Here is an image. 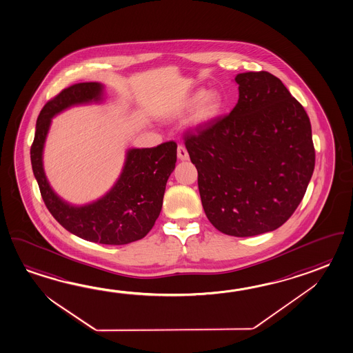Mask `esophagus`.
I'll return each mask as SVG.
<instances>
[{
  "mask_svg": "<svg viewBox=\"0 0 353 353\" xmlns=\"http://www.w3.org/2000/svg\"><path fill=\"white\" fill-rule=\"evenodd\" d=\"M178 158H179L180 160L189 159V154H188L185 146L178 145Z\"/></svg>",
  "mask_w": 353,
  "mask_h": 353,
  "instance_id": "34e87169",
  "label": "esophagus"
}]
</instances>
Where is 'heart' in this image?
Segmentation results:
<instances>
[{
    "label": "heart",
    "instance_id": "obj_1",
    "mask_svg": "<svg viewBox=\"0 0 353 353\" xmlns=\"http://www.w3.org/2000/svg\"><path fill=\"white\" fill-rule=\"evenodd\" d=\"M195 105L197 108L194 110L192 124H207L221 114L223 99L218 91H208L205 94L198 91L185 103L184 110H192Z\"/></svg>",
    "mask_w": 353,
    "mask_h": 353
}]
</instances>
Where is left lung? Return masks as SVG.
Here are the masks:
<instances>
[{"label":"left lung","instance_id":"1","mask_svg":"<svg viewBox=\"0 0 353 353\" xmlns=\"http://www.w3.org/2000/svg\"><path fill=\"white\" fill-rule=\"evenodd\" d=\"M235 81L234 109L188 130L184 144L209 221L224 234L253 236L279 228L294 213L316 152L307 112L278 77L250 71Z\"/></svg>","mask_w":353,"mask_h":353}]
</instances>
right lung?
<instances>
[{
    "instance_id": "add662e5",
    "label": "right lung",
    "mask_w": 353,
    "mask_h": 353,
    "mask_svg": "<svg viewBox=\"0 0 353 353\" xmlns=\"http://www.w3.org/2000/svg\"><path fill=\"white\" fill-rule=\"evenodd\" d=\"M103 85L80 83L63 89L42 108L36 121L31 164L50 213L70 233L89 242L121 245L144 238L158 219L166 181L176 163V143L130 149L115 185L101 199L83 207L70 205L50 187L42 168V150L51 119L72 105L100 101Z\"/></svg>"
}]
</instances>
